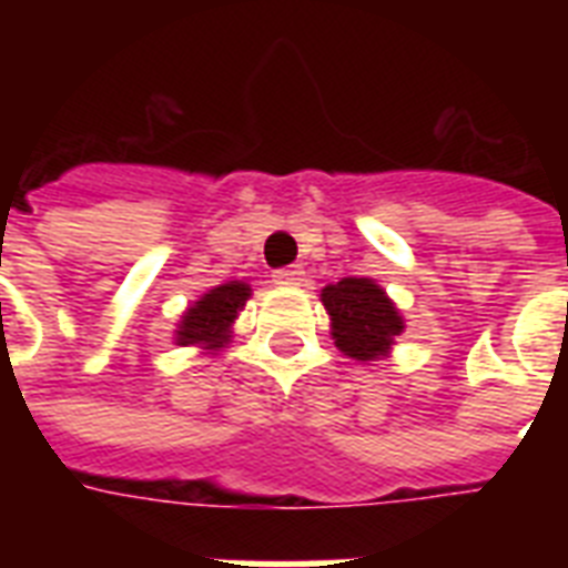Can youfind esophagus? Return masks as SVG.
I'll return each instance as SVG.
<instances>
[{
    "instance_id": "1",
    "label": "esophagus",
    "mask_w": 568,
    "mask_h": 568,
    "mask_svg": "<svg viewBox=\"0 0 568 568\" xmlns=\"http://www.w3.org/2000/svg\"><path fill=\"white\" fill-rule=\"evenodd\" d=\"M276 285H301L303 283V267L301 265H288V267H276L274 274Z\"/></svg>"
}]
</instances>
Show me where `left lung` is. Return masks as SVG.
Returning <instances> with one entry per match:
<instances>
[{"instance_id": "left-lung-1", "label": "left lung", "mask_w": 568, "mask_h": 568, "mask_svg": "<svg viewBox=\"0 0 568 568\" xmlns=\"http://www.w3.org/2000/svg\"><path fill=\"white\" fill-rule=\"evenodd\" d=\"M321 301L333 318V338L345 356L377 359L388 351L392 338L400 336L404 321L377 283L365 276H347L342 283L327 285Z\"/></svg>"}]
</instances>
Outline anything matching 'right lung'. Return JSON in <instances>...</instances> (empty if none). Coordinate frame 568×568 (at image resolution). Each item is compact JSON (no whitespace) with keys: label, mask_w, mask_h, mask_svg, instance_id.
<instances>
[{"label":"right lung","mask_w":568,"mask_h":568,"mask_svg":"<svg viewBox=\"0 0 568 568\" xmlns=\"http://www.w3.org/2000/svg\"><path fill=\"white\" fill-rule=\"evenodd\" d=\"M250 297V285L226 283L203 294L200 301L182 315V324L176 329L180 345H205L217 351L230 342V327L244 301Z\"/></svg>","instance_id":"right-lung-1"}]
</instances>
